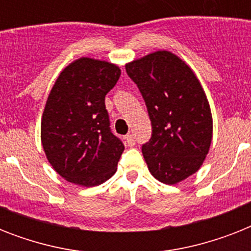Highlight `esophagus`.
<instances>
[{
    "mask_svg": "<svg viewBox=\"0 0 251 251\" xmlns=\"http://www.w3.org/2000/svg\"><path fill=\"white\" fill-rule=\"evenodd\" d=\"M125 139H126V142H127V145H129V146L135 145V138H134L133 134H127V135L125 137Z\"/></svg>",
    "mask_w": 251,
    "mask_h": 251,
    "instance_id": "34e87169",
    "label": "esophagus"
}]
</instances>
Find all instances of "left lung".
<instances>
[{
	"mask_svg": "<svg viewBox=\"0 0 251 251\" xmlns=\"http://www.w3.org/2000/svg\"><path fill=\"white\" fill-rule=\"evenodd\" d=\"M145 99L152 137L142 146L151 175L176 185L199 171L212 141V114L191 68L169 50H156L125 65Z\"/></svg>",
	"mask_w": 251,
	"mask_h": 251,
	"instance_id": "obj_1",
	"label": "left lung"
}]
</instances>
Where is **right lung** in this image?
Listing matches in <instances>:
<instances>
[{
    "label": "right lung",
    "instance_id": "add662e5",
    "mask_svg": "<svg viewBox=\"0 0 251 251\" xmlns=\"http://www.w3.org/2000/svg\"><path fill=\"white\" fill-rule=\"evenodd\" d=\"M121 69L80 57L60 73L41 116V145L53 169L79 186H98L117 171L124 145L109 127L105 95Z\"/></svg>",
    "mask_w": 251,
    "mask_h": 251
}]
</instances>
